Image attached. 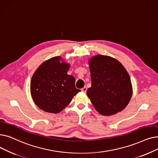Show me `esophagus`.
Wrapping results in <instances>:
<instances>
[{
    "label": "esophagus",
    "instance_id": "esophagus-1",
    "mask_svg": "<svg viewBox=\"0 0 158 158\" xmlns=\"http://www.w3.org/2000/svg\"><path fill=\"white\" fill-rule=\"evenodd\" d=\"M86 90H87V88H86V86H85L84 88H83L81 89V91L82 92H86Z\"/></svg>",
    "mask_w": 158,
    "mask_h": 158
}]
</instances>
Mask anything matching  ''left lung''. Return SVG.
<instances>
[{"mask_svg": "<svg viewBox=\"0 0 158 158\" xmlns=\"http://www.w3.org/2000/svg\"><path fill=\"white\" fill-rule=\"evenodd\" d=\"M92 86L87 95L96 110L102 115L122 111L132 98L129 74L121 63L110 56L98 55L89 60Z\"/></svg>", "mask_w": 158, "mask_h": 158, "instance_id": "obj_1", "label": "left lung"}]
</instances>
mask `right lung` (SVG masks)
I'll list each match as a JSON object with an SVG mask.
<instances>
[{
  "label": "right lung",
  "instance_id": "right-lung-1",
  "mask_svg": "<svg viewBox=\"0 0 158 158\" xmlns=\"http://www.w3.org/2000/svg\"><path fill=\"white\" fill-rule=\"evenodd\" d=\"M69 68L70 64L60 57H54L44 61L33 73L30 84L31 95L40 109L57 114L81 91L75 88L73 75L67 74Z\"/></svg>",
  "mask_w": 158,
  "mask_h": 158
}]
</instances>
